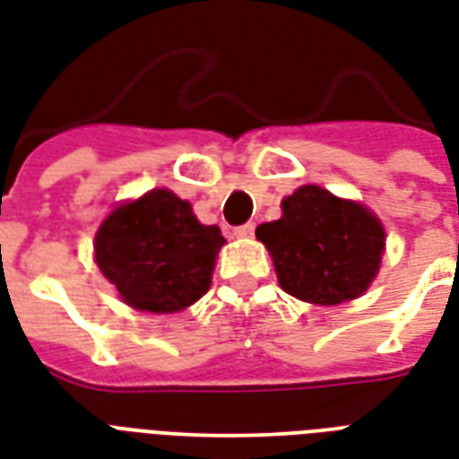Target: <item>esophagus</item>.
Returning a JSON list of instances; mask_svg holds the SVG:
<instances>
[{"mask_svg":"<svg viewBox=\"0 0 459 459\" xmlns=\"http://www.w3.org/2000/svg\"><path fill=\"white\" fill-rule=\"evenodd\" d=\"M254 230H256V225H254V222H247V225L234 227L232 234L237 239H249V237H254Z\"/></svg>","mask_w":459,"mask_h":459,"instance_id":"esophagus-1","label":"esophagus"}]
</instances>
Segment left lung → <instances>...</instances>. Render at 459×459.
<instances>
[{"instance_id":"left-lung-1","label":"left lung","mask_w":459,"mask_h":459,"mask_svg":"<svg viewBox=\"0 0 459 459\" xmlns=\"http://www.w3.org/2000/svg\"><path fill=\"white\" fill-rule=\"evenodd\" d=\"M273 256L281 288L315 305L358 298L380 268L385 230L363 205L319 186H302L282 201V217L256 227Z\"/></svg>"}]
</instances>
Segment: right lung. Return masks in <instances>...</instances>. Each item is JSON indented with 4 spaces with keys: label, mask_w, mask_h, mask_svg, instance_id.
<instances>
[{
    "label": "right lung",
    "mask_w": 459,
    "mask_h": 459,
    "mask_svg": "<svg viewBox=\"0 0 459 459\" xmlns=\"http://www.w3.org/2000/svg\"><path fill=\"white\" fill-rule=\"evenodd\" d=\"M225 237L201 225L191 205L157 188L120 205L96 234V264L123 302L144 312H178L210 288Z\"/></svg>",
    "instance_id": "right-lung-1"
}]
</instances>
